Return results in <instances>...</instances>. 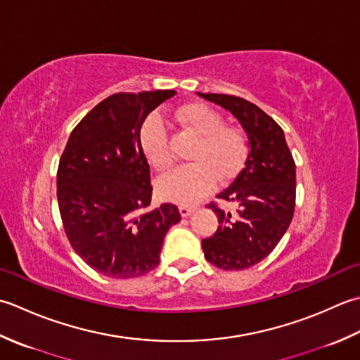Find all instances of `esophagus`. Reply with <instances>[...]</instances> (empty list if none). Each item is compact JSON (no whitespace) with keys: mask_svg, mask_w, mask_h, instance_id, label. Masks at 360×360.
Listing matches in <instances>:
<instances>
[{"mask_svg":"<svg viewBox=\"0 0 360 360\" xmlns=\"http://www.w3.org/2000/svg\"><path fill=\"white\" fill-rule=\"evenodd\" d=\"M179 210H180V214L183 216V217H188L191 212H193L194 210H195V207L194 205H186V203H181L180 207H179Z\"/></svg>","mask_w":360,"mask_h":360,"instance_id":"34e87169","label":"esophagus"}]
</instances>
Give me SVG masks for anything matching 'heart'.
Instances as JSON below:
<instances>
[{"label": "heart", "instance_id": "1", "mask_svg": "<svg viewBox=\"0 0 360 360\" xmlns=\"http://www.w3.org/2000/svg\"><path fill=\"white\" fill-rule=\"evenodd\" d=\"M175 120L188 134L197 136L189 150L186 166L166 174L157 181L158 194L166 200L193 203L214 188L216 180H233L245 165L248 141L244 130L224 124L222 115L203 102H188L175 110ZM138 141L146 160L158 171L169 169L174 157L169 130L160 113L143 120Z\"/></svg>", "mask_w": 360, "mask_h": 360}]
</instances>
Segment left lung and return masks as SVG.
Returning <instances> with one entry per match:
<instances>
[{
  "label": "left lung",
  "instance_id": "8db88e82",
  "mask_svg": "<svg viewBox=\"0 0 360 360\" xmlns=\"http://www.w3.org/2000/svg\"><path fill=\"white\" fill-rule=\"evenodd\" d=\"M236 116L248 135L245 166L217 199L236 203V212L212 208L219 226L202 240L205 258L224 270H244L274 252L295 210V161L283 129L262 110L231 94L199 93Z\"/></svg>",
  "mask_w": 360,
  "mask_h": 360
}]
</instances>
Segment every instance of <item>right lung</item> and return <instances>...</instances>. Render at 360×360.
<instances>
[{
	"mask_svg": "<svg viewBox=\"0 0 360 360\" xmlns=\"http://www.w3.org/2000/svg\"><path fill=\"white\" fill-rule=\"evenodd\" d=\"M174 94L116 93L101 101L72 129L58 161L65 234L105 276L127 280L155 269L167 230L181 219L174 203L150 207V167L138 141L143 120Z\"/></svg>",
	"mask_w": 360,
	"mask_h": 360,
	"instance_id": "right-lung-1",
	"label": "right lung"
}]
</instances>
